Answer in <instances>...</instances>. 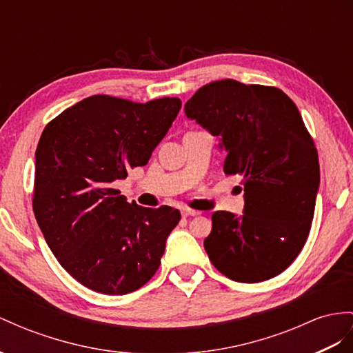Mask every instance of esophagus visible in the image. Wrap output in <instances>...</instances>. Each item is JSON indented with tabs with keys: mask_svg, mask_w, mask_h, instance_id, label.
I'll list each match as a JSON object with an SVG mask.
<instances>
[{
	"mask_svg": "<svg viewBox=\"0 0 353 353\" xmlns=\"http://www.w3.org/2000/svg\"><path fill=\"white\" fill-rule=\"evenodd\" d=\"M182 214L185 216V218H188V216H196V214H200V212L191 210V209H183V210H182Z\"/></svg>",
	"mask_w": 353,
	"mask_h": 353,
	"instance_id": "1",
	"label": "esophagus"
}]
</instances>
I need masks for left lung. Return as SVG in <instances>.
I'll return each instance as SVG.
<instances>
[{
    "label": "left lung",
    "instance_id": "1",
    "mask_svg": "<svg viewBox=\"0 0 353 353\" xmlns=\"http://www.w3.org/2000/svg\"><path fill=\"white\" fill-rule=\"evenodd\" d=\"M185 113L227 150L223 173L245 186V214H212L204 249L223 276L258 283L285 271L309 237L319 157L295 103L282 89L223 79L201 86Z\"/></svg>",
    "mask_w": 353,
    "mask_h": 353
}]
</instances>
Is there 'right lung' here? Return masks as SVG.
<instances>
[{
	"label": "right lung",
	"instance_id": "obj_1",
	"mask_svg": "<svg viewBox=\"0 0 353 353\" xmlns=\"http://www.w3.org/2000/svg\"><path fill=\"white\" fill-rule=\"evenodd\" d=\"M182 107L92 95L52 119L35 150L32 210L52 254L79 283L123 295L159 268L180 212L128 203L113 188L146 165Z\"/></svg>",
	"mask_w": 353,
	"mask_h": 353
}]
</instances>
